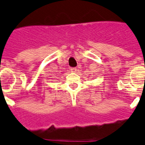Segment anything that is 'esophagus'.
I'll list each match as a JSON object with an SVG mask.
<instances>
[{
	"label": "esophagus",
	"mask_w": 145,
	"mask_h": 145,
	"mask_svg": "<svg viewBox=\"0 0 145 145\" xmlns=\"http://www.w3.org/2000/svg\"><path fill=\"white\" fill-rule=\"evenodd\" d=\"M70 70H71L72 72H76L77 69H76V67H71V68H70Z\"/></svg>",
	"instance_id": "34e87169"
}]
</instances>
